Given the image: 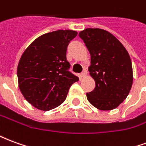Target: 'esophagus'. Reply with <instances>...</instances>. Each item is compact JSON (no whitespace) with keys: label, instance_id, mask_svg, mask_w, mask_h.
Here are the masks:
<instances>
[{"label":"esophagus","instance_id":"1","mask_svg":"<svg viewBox=\"0 0 146 146\" xmlns=\"http://www.w3.org/2000/svg\"><path fill=\"white\" fill-rule=\"evenodd\" d=\"M87 75V70H83V72L80 74V76L81 77V78H83V77H84V76Z\"/></svg>","mask_w":146,"mask_h":146}]
</instances>
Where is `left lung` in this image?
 <instances>
[{
  "instance_id": "1",
  "label": "left lung",
  "mask_w": 146,
  "mask_h": 146,
  "mask_svg": "<svg viewBox=\"0 0 146 146\" xmlns=\"http://www.w3.org/2000/svg\"><path fill=\"white\" fill-rule=\"evenodd\" d=\"M91 54L88 71L95 88L87 93L91 104L100 110L116 109L127 97L133 84L131 58L124 46L112 33L88 28L79 33Z\"/></svg>"
}]
</instances>
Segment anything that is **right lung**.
I'll list each match as a JSON object with an SVG mask.
<instances>
[{
    "label": "right lung",
    "instance_id": "right-lung-1",
    "mask_svg": "<svg viewBox=\"0 0 146 146\" xmlns=\"http://www.w3.org/2000/svg\"><path fill=\"white\" fill-rule=\"evenodd\" d=\"M77 35L74 30H57L34 40L22 54L17 68L19 88L36 109L48 111L66 98L79 78L69 71L67 46Z\"/></svg>",
    "mask_w": 146,
    "mask_h": 146
}]
</instances>
